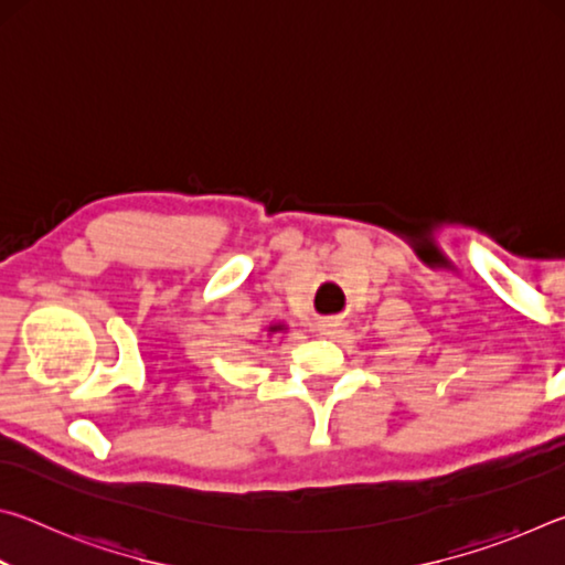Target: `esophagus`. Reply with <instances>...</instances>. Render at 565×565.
Listing matches in <instances>:
<instances>
[{
	"label": "esophagus",
	"instance_id": "34e87169",
	"mask_svg": "<svg viewBox=\"0 0 565 565\" xmlns=\"http://www.w3.org/2000/svg\"><path fill=\"white\" fill-rule=\"evenodd\" d=\"M341 319H323L319 323V333L321 337H337V333H341Z\"/></svg>",
	"mask_w": 565,
	"mask_h": 565
}]
</instances>
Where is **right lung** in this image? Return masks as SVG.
Wrapping results in <instances>:
<instances>
[{"instance_id": "add662e5", "label": "right lung", "mask_w": 565, "mask_h": 565, "mask_svg": "<svg viewBox=\"0 0 565 565\" xmlns=\"http://www.w3.org/2000/svg\"><path fill=\"white\" fill-rule=\"evenodd\" d=\"M264 331H269V333H266V337H274V333L286 331V327L279 321V323H269V327H264Z\"/></svg>"}]
</instances>
